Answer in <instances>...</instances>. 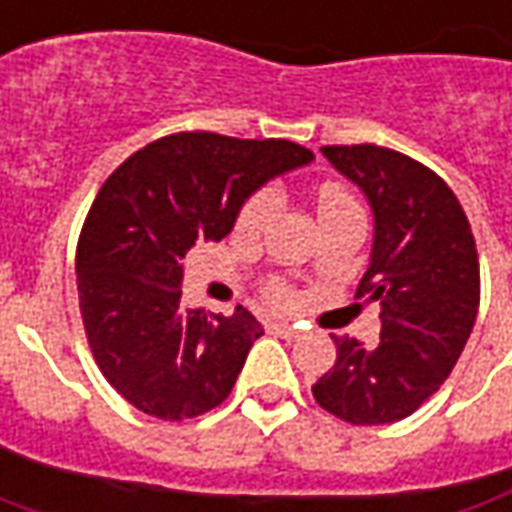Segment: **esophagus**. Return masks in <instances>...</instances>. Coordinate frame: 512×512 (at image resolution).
<instances>
[{"instance_id": "obj_1", "label": "esophagus", "mask_w": 512, "mask_h": 512, "mask_svg": "<svg viewBox=\"0 0 512 512\" xmlns=\"http://www.w3.org/2000/svg\"><path fill=\"white\" fill-rule=\"evenodd\" d=\"M272 328L277 337H286V340H294V337L300 334V331H297L294 326H289V323H277V326H272Z\"/></svg>"}]
</instances>
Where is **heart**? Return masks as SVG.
Segmentation results:
<instances>
[{"mask_svg": "<svg viewBox=\"0 0 512 512\" xmlns=\"http://www.w3.org/2000/svg\"><path fill=\"white\" fill-rule=\"evenodd\" d=\"M348 209H360V206H357L354 195H351L345 186H320V192H317V212H320V215L348 212ZM274 212H277V192H274V189H257L255 195H249L246 203L240 206L238 232L240 235H246V238H257V235L269 226V221L274 218ZM266 297H269V303L277 306V309H289L291 303H294V291H291L286 283H269Z\"/></svg>", "mask_w": 512, "mask_h": 512, "instance_id": "obj_1", "label": "heart"}]
</instances>
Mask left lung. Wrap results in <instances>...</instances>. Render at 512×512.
Instances as JSON below:
<instances>
[{
    "label": "left lung",
    "mask_w": 512,
    "mask_h": 512,
    "mask_svg": "<svg viewBox=\"0 0 512 512\" xmlns=\"http://www.w3.org/2000/svg\"><path fill=\"white\" fill-rule=\"evenodd\" d=\"M374 212L371 263L357 297L382 306L377 345L334 337L337 360L311 385L351 425H388L439 391L479 311V255L459 198L433 169L377 144L323 147Z\"/></svg>",
    "instance_id": "obj_1"
}]
</instances>
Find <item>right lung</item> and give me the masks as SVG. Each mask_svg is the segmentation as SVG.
<instances>
[{
  "label": "right lung",
  "instance_id": "obj_1",
  "mask_svg": "<svg viewBox=\"0 0 512 512\" xmlns=\"http://www.w3.org/2000/svg\"><path fill=\"white\" fill-rule=\"evenodd\" d=\"M309 161L283 138L175 133L98 189L76 249L81 320L104 379L141 414L181 422L229 397L263 328L243 306L232 317L186 309L184 257L226 238L269 178Z\"/></svg>",
  "mask_w": 512,
  "mask_h": 512
}]
</instances>
